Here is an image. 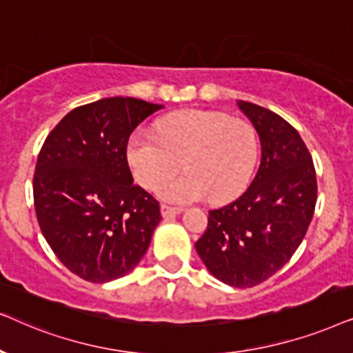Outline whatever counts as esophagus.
I'll return each mask as SVG.
<instances>
[{"mask_svg": "<svg viewBox=\"0 0 353 353\" xmlns=\"http://www.w3.org/2000/svg\"><path fill=\"white\" fill-rule=\"evenodd\" d=\"M181 213H182L181 208H176V206H169V205H164V203L161 205L163 218L169 219V218H174L176 214H181Z\"/></svg>", "mask_w": 353, "mask_h": 353, "instance_id": "34e87169", "label": "esophagus"}]
</instances>
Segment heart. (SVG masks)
Masks as SVG:
<instances>
[{"instance_id":"1","label":"heart","mask_w":353,"mask_h":353,"mask_svg":"<svg viewBox=\"0 0 353 353\" xmlns=\"http://www.w3.org/2000/svg\"><path fill=\"white\" fill-rule=\"evenodd\" d=\"M258 157L260 142L250 122L205 110L171 112L158 121L157 134L137 130L125 147L135 181L150 189L159 179L154 185L158 196L181 205L236 200L250 185ZM182 159L188 172L168 176Z\"/></svg>"}]
</instances>
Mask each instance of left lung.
<instances>
[{"instance_id":"1","label":"left lung","mask_w":353,"mask_h":353,"mask_svg":"<svg viewBox=\"0 0 353 353\" xmlns=\"http://www.w3.org/2000/svg\"><path fill=\"white\" fill-rule=\"evenodd\" d=\"M237 106L260 135V168L236 201L210 211L195 248L216 279L245 289L292 258L312 223L318 185L312 154L288 121L253 103Z\"/></svg>"}]
</instances>
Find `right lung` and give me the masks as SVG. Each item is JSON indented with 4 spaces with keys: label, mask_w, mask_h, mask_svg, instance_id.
Segmentation results:
<instances>
[{
    "label": "right lung",
    "mask_w": 353,
    "mask_h": 353,
    "mask_svg": "<svg viewBox=\"0 0 353 353\" xmlns=\"http://www.w3.org/2000/svg\"><path fill=\"white\" fill-rule=\"evenodd\" d=\"M163 105L112 97L75 108L46 137L34 201L41 234L79 278L101 284L134 270L148 250L159 203L134 184L125 147Z\"/></svg>",
    "instance_id": "add662e5"
}]
</instances>
